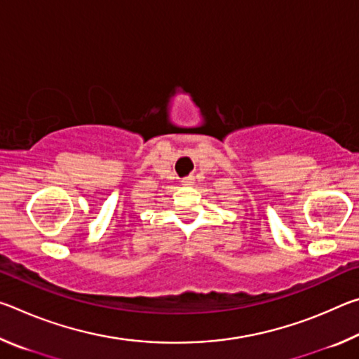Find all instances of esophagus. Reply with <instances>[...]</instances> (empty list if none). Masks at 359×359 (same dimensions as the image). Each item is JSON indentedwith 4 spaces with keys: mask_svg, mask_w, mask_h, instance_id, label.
I'll return each instance as SVG.
<instances>
[{
    "mask_svg": "<svg viewBox=\"0 0 359 359\" xmlns=\"http://www.w3.org/2000/svg\"><path fill=\"white\" fill-rule=\"evenodd\" d=\"M194 184V179L193 177H185V179H182V185H185V187H191Z\"/></svg>",
    "mask_w": 359,
    "mask_h": 359,
    "instance_id": "34e87169",
    "label": "esophagus"
}]
</instances>
